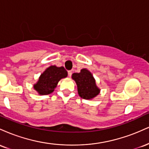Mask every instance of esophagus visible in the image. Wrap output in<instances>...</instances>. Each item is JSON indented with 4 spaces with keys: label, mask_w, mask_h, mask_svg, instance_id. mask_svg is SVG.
Returning a JSON list of instances; mask_svg holds the SVG:
<instances>
[{
    "label": "esophagus",
    "mask_w": 149,
    "mask_h": 149,
    "mask_svg": "<svg viewBox=\"0 0 149 149\" xmlns=\"http://www.w3.org/2000/svg\"><path fill=\"white\" fill-rule=\"evenodd\" d=\"M71 75H72V71H68V76H69V77H71Z\"/></svg>",
    "instance_id": "34e87169"
}]
</instances>
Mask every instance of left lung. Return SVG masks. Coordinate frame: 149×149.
Instances as JSON below:
<instances>
[{
    "label": "left lung",
    "instance_id": "8db88e82",
    "mask_svg": "<svg viewBox=\"0 0 149 149\" xmlns=\"http://www.w3.org/2000/svg\"><path fill=\"white\" fill-rule=\"evenodd\" d=\"M72 78L76 81L79 96L85 100H92L100 92V89L97 86L95 79L90 71L83 69L80 73L72 74Z\"/></svg>",
    "mask_w": 149,
    "mask_h": 149
}]
</instances>
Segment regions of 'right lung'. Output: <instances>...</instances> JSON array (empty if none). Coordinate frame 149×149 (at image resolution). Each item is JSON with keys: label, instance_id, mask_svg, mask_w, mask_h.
I'll list each match as a JSON object with an SVG mask.
<instances>
[{"label": "right lung", "instance_id": "1", "mask_svg": "<svg viewBox=\"0 0 149 149\" xmlns=\"http://www.w3.org/2000/svg\"><path fill=\"white\" fill-rule=\"evenodd\" d=\"M68 73L63 66L57 67L50 66L40 75L33 88L39 95H46L51 94L57 87L58 82L61 78H66Z\"/></svg>", "mask_w": 149, "mask_h": 149}]
</instances>
